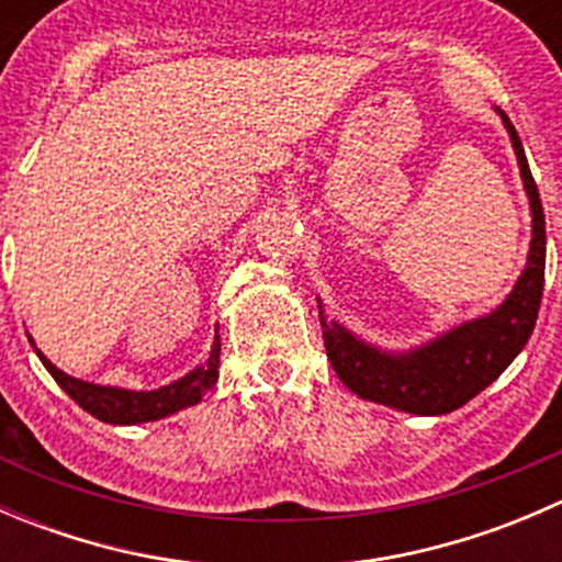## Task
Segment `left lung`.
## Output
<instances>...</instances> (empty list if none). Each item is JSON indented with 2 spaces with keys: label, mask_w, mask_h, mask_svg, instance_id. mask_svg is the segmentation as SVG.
I'll return each instance as SVG.
<instances>
[{
  "label": "left lung",
  "mask_w": 562,
  "mask_h": 562,
  "mask_svg": "<svg viewBox=\"0 0 562 562\" xmlns=\"http://www.w3.org/2000/svg\"><path fill=\"white\" fill-rule=\"evenodd\" d=\"M501 111V108H497ZM514 151L522 168L525 190L532 209V241L527 269L514 285L512 296L492 315L475 317L454 331L443 334L432 345L413 350L407 356L378 353L370 345L359 342L353 334L337 323H326L321 313L323 345L334 372L361 400L381 402L396 411L416 416H440L462 407L464 402L481 394L514 359L530 339L536 326L538 307L543 293V266H547V231H543V209L536 179L514 130L512 119L501 111Z\"/></svg>",
  "instance_id": "8db88e82"
}]
</instances>
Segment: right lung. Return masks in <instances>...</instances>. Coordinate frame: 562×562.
Listing matches in <instances>:
<instances>
[{
	"instance_id": "obj_1",
	"label": "right lung",
	"mask_w": 562,
	"mask_h": 562,
	"mask_svg": "<svg viewBox=\"0 0 562 562\" xmlns=\"http://www.w3.org/2000/svg\"><path fill=\"white\" fill-rule=\"evenodd\" d=\"M37 356L45 364V370L54 375V381L65 389V394L70 396L72 402H78L83 411L92 413L94 418H100V422L105 424H144L171 416V413L181 411V407L198 405L201 396L206 394L209 389H214L220 367V334L214 337L212 356L206 359V364L192 370L190 375L171 383V386H162L157 391H124L94 386V383L76 381V378L59 372L43 353H40V350Z\"/></svg>"
}]
</instances>
